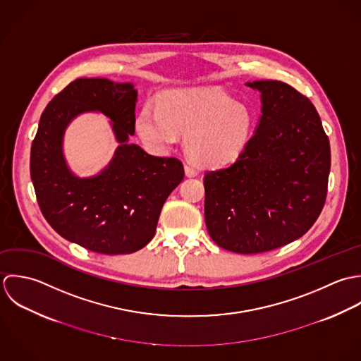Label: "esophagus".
<instances>
[{
  "label": "esophagus",
  "instance_id": "esophagus-1",
  "mask_svg": "<svg viewBox=\"0 0 361 361\" xmlns=\"http://www.w3.org/2000/svg\"><path fill=\"white\" fill-rule=\"evenodd\" d=\"M184 170H185V176L187 177H195L198 174V170L194 166H191V164H185Z\"/></svg>",
  "mask_w": 361,
  "mask_h": 361
}]
</instances>
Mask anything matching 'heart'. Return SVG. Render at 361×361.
Instances as JSON below:
<instances>
[{"mask_svg": "<svg viewBox=\"0 0 361 361\" xmlns=\"http://www.w3.org/2000/svg\"><path fill=\"white\" fill-rule=\"evenodd\" d=\"M135 127L142 142L159 153L185 134V152L194 163L221 167L245 149L254 116L247 104L221 90L173 89L161 94L159 107L145 104Z\"/></svg>", "mask_w": 361, "mask_h": 361, "instance_id": "1", "label": "heart"}]
</instances>
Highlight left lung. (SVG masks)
Returning a JSON list of instances; mask_svg holds the SVG:
<instances>
[{
  "label": "left lung",
  "instance_id": "1",
  "mask_svg": "<svg viewBox=\"0 0 361 361\" xmlns=\"http://www.w3.org/2000/svg\"><path fill=\"white\" fill-rule=\"evenodd\" d=\"M261 117L234 163L207 171L205 223L219 247L259 254L305 234L319 216L331 170L329 140L308 97L281 80H254Z\"/></svg>",
  "mask_w": 361,
  "mask_h": 361
}]
</instances>
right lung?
Listing matches in <instances>:
<instances>
[{
    "label": "right lung",
    "instance_id": "obj_1",
    "mask_svg": "<svg viewBox=\"0 0 361 361\" xmlns=\"http://www.w3.org/2000/svg\"><path fill=\"white\" fill-rule=\"evenodd\" d=\"M137 100L134 83L75 79L44 109L32 144L30 177L43 216L61 237L93 252L144 248L167 197L184 178L178 159L152 156L128 142ZM93 111L111 118L119 146L96 176L79 178L63 156V134L73 118Z\"/></svg>",
    "mask_w": 361,
    "mask_h": 361
}]
</instances>
